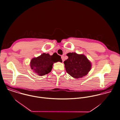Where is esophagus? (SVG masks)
I'll return each instance as SVG.
<instances>
[{"label":"esophagus","mask_w":120,"mask_h":120,"mask_svg":"<svg viewBox=\"0 0 120 120\" xmlns=\"http://www.w3.org/2000/svg\"><path fill=\"white\" fill-rule=\"evenodd\" d=\"M61 58H62V61H63V62H64V56H61Z\"/></svg>","instance_id":"esophagus-1"}]
</instances>
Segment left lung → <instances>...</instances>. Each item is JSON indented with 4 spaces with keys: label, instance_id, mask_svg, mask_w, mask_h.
Returning a JSON list of instances; mask_svg holds the SVG:
<instances>
[{
    "label": "left lung",
    "instance_id": "1",
    "mask_svg": "<svg viewBox=\"0 0 120 120\" xmlns=\"http://www.w3.org/2000/svg\"><path fill=\"white\" fill-rule=\"evenodd\" d=\"M68 59L64 62L67 72L75 78H79L86 75L91 69V63L83 55L76 53L67 54Z\"/></svg>",
    "mask_w": 120,
    "mask_h": 120
}]
</instances>
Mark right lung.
<instances>
[{
  "label": "right lung",
  "mask_w": 120,
  "mask_h": 120,
  "mask_svg": "<svg viewBox=\"0 0 120 120\" xmlns=\"http://www.w3.org/2000/svg\"><path fill=\"white\" fill-rule=\"evenodd\" d=\"M62 62L61 56L56 53L52 56L43 53L38 57L33 58L30 61V67L38 75H44L51 71L54 63Z\"/></svg>",
  "instance_id": "obj_1"
}]
</instances>
